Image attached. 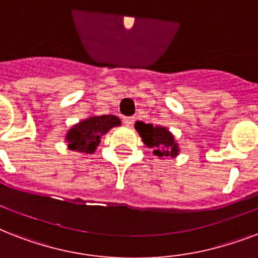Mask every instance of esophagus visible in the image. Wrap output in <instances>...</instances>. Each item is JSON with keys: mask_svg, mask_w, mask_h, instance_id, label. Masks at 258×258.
<instances>
[{"mask_svg": "<svg viewBox=\"0 0 258 258\" xmlns=\"http://www.w3.org/2000/svg\"><path fill=\"white\" fill-rule=\"evenodd\" d=\"M123 123H124L125 125H133V123H134V117L133 116H124L123 117Z\"/></svg>", "mask_w": 258, "mask_h": 258, "instance_id": "esophagus-1", "label": "esophagus"}]
</instances>
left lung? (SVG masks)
<instances>
[{"label":"left lung","mask_w":258,"mask_h":258,"mask_svg":"<svg viewBox=\"0 0 258 258\" xmlns=\"http://www.w3.org/2000/svg\"><path fill=\"white\" fill-rule=\"evenodd\" d=\"M135 128L141 135L142 141L147 147L154 150V155L159 158L176 157L178 155V145L174 141L172 134L165 127L146 124L143 121H137Z\"/></svg>","instance_id":"1"}]
</instances>
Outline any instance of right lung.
<instances>
[{"label":"right lung","mask_w":258,"mask_h":258,"mask_svg":"<svg viewBox=\"0 0 258 258\" xmlns=\"http://www.w3.org/2000/svg\"><path fill=\"white\" fill-rule=\"evenodd\" d=\"M115 125H120V119L113 115L88 117L68 131L66 138L68 149L78 153L93 154L100 143V138Z\"/></svg>","instance_id":"obj_1"}]
</instances>
